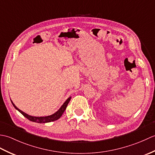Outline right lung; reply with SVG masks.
Wrapping results in <instances>:
<instances>
[{"mask_svg":"<svg viewBox=\"0 0 155 155\" xmlns=\"http://www.w3.org/2000/svg\"><path fill=\"white\" fill-rule=\"evenodd\" d=\"M71 98V97H70L69 98H68L67 101H66L64 103H63V104L62 105L61 107L59 108V109L54 113V114H52L51 115H49V116H47V117H33V116H31V115H28V114L24 113V112L15 106V104L12 103V101H11V103L12 104L13 106L16 108V110H18L20 113H21L23 116L25 117H26L29 120L32 121V122H35V123H50V122L52 121H54L58 120V118H60L61 117L63 114V113L64 112L66 108H67V105L70 101Z\"/></svg>","mask_w":155,"mask_h":155,"instance_id":"add662e5","label":"right lung"}]
</instances>
